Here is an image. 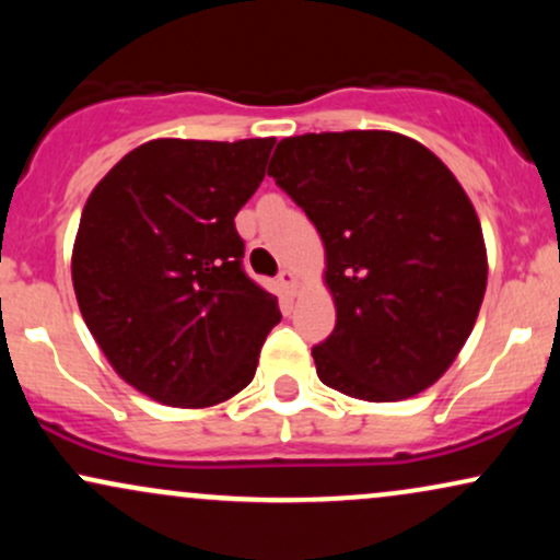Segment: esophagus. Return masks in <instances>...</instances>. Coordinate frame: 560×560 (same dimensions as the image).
Wrapping results in <instances>:
<instances>
[{"mask_svg": "<svg viewBox=\"0 0 560 560\" xmlns=\"http://www.w3.org/2000/svg\"><path fill=\"white\" fill-rule=\"evenodd\" d=\"M279 287L284 289L287 294H294V289H298V279H294V273L289 271V268H284V271L279 273Z\"/></svg>", "mask_w": 560, "mask_h": 560, "instance_id": "obj_1", "label": "esophagus"}]
</instances>
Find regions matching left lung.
<instances>
[{
	"instance_id": "8db88e82",
	"label": "left lung",
	"mask_w": 560,
	"mask_h": 560,
	"mask_svg": "<svg viewBox=\"0 0 560 560\" xmlns=\"http://www.w3.org/2000/svg\"><path fill=\"white\" fill-rule=\"evenodd\" d=\"M268 176L326 247L337 326L313 347L320 382L369 402L432 387L466 345L487 289L479 218L458 178L395 131L281 139Z\"/></svg>"
}]
</instances>
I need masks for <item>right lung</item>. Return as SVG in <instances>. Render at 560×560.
Here are the masks:
<instances>
[{"instance_id": "add662e5", "label": "right lung", "mask_w": 560, "mask_h": 560, "mask_svg": "<svg viewBox=\"0 0 560 560\" xmlns=\"http://www.w3.org/2000/svg\"><path fill=\"white\" fill-rule=\"evenodd\" d=\"M271 150L273 139H155L89 195L75 300L100 350L141 395L208 408L253 382L281 313L244 273L234 218Z\"/></svg>"}]
</instances>
